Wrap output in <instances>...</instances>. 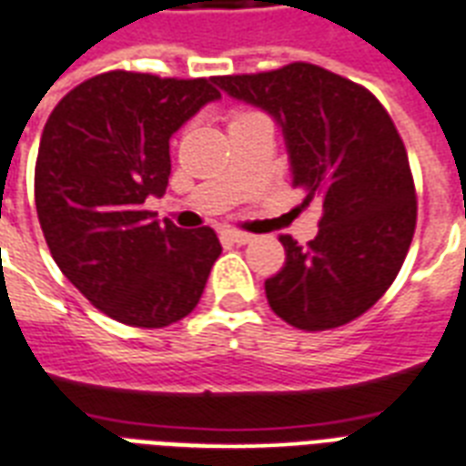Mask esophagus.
<instances>
[{
    "label": "esophagus",
    "mask_w": 466,
    "mask_h": 466,
    "mask_svg": "<svg viewBox=\"0 0 466 466\" xmlns=\"http://www.w3.org/2000/svg\"><path fill=\"white\" fill-rule=\"evenodd\" d=\"M226 238H228L230 243L236 245H245L252 240V233H245V230H236V228H228L226 230Z\"/></svg>",
    "instance_id": "obj_1"
}]
</instances>
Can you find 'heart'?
Here are the masks:
<instances>
[{
    "label": "heart",
    "instance_id": "obj_1",
    "mask_svg": "<svg viewBox=\"0 0 466 466\" xmlns=\"http://www.w3.org/2000/svg\"><path fill=\"white\" fill-rule=\"evenodd\" d=\"M250 114H255V111H250V109H233V111H230V124H233V121H240V118H245V116H250Z\"/></svg>",
    "mask_w": 466,
    "mask_h": 466
}]
</instances>
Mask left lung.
Masks as SVG:
<instances>
[{
  "instance_id": "8db88e82",
  "label": "left lung",
  "mask_w": 466,
  "mask_h": 466,
  "mask_svg": "<svg viewBox=\"0 0 466 466\" xmlns=\"http://www.w3.org/2000/svg\"><path fill=\"white\" fill-rule=\"evenodd\" d=\"M214 82L279 121L291 187L304 189V204H323L306 248L279 236L287 259L265 282L272 311L309 333L360 319L394 284L418 218L409 155L389 111L367 86L313 63Z\"/></svg>"
}]
</instances>
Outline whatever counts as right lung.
<instances>
[{
	"instance_id": "1",
	"label": "right lung",
	"mask_w": 466,
	"mask_h": 466,
	"mask_svg": "<svg viewBox=\"0 0 466 466\" xmlns=\"http://www.w3.org/2000/svg\"><path fill=\"white\" fill-rule=\"evenodd\" d=\"M221 92L208 77L109 70L50 111L35 157V211L60 272L118 323L165 328L197 309L221 255L214 228L157 223L169 138Z\"/></svg>"
}]
</instances>
